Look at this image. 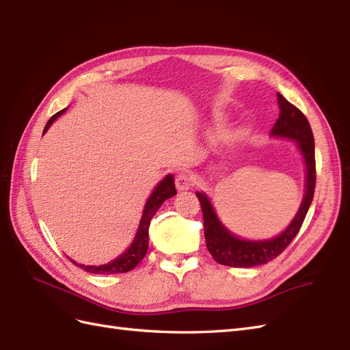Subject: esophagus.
Instances as JSON below:
<instances>
[{
    "label": "esophagus",
    "instance_id": "1",
    "mask_svg": "<svg viewBox=\"0 0 350 350\" xmlns=\"http://www.w3.org/2000/svg\"><path fill=\"white\" fill-rule=\"evenodd\" d=\"M193 186V177L191 174L186 173H180L178 176H176V187L177 191H189Z\"/></svg>",
    "mask_w": 350,
    "mask_h": 350
}]
</instances>
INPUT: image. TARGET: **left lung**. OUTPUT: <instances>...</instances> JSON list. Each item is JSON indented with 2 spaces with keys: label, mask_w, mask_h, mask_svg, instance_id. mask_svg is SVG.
<instances>
[{
  "label": "left lung",
  "mask_w": 350,
  "mask_h": 350,
  "mask_svg": "<svg viewBox=\"0 0 350 350\" xmlns=\"http://www.w3.org/2000/svg\"><path fill=\"white\" fill-rule=\"evenodd\" d=\"M278 107H280V117L275 122L271 135L293 139L301 149L306 164V182H305V196L301 204V208L288 224L286 230L269 241H245L232 234L227 228L219 223V219L214 211L205 193L196 192V196L201 202L204 214V233L205 242L209 254L218 264L227 267H256L267 264L271 259L277 258L284 249L291 245L302 227L304 219L311 202L314 199L315 191V144L314 135L309 126L308 118L301 109L291 104L287 99L277 94Z\"/></svg>",
  "instance_id": "1"
}]
</instances>
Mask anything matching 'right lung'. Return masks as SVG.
I'll use <instances>...</instances> for the list:
<instances>
[{"instance_id":"add662e5","label":"right lung","mask_w":350,"mask_h":350,"mask_svg":"<svg viewBox=\"0 0 350 350\" xmlns=\"http://www.w3.org/2000/svg\"><path fill=\"white\" fill-rule=\"evenodd\" d=\"M66 109H62L57 114H54L51 118L48 120V123L44 129V133L48 131V127L54 123V120L62 116ZM176 192V186H174V178L172 174H168L164 180L159 182V185L154 189L152 195L149 196V199L146 201L144 214L141 218V223H139V228L137 233L133 239L132 245L129 246L127 251L124 254L120 255L118 258H116L114 261L108 262L105 265H82L77 264L73 259H70L75 265L81 267L82 269L88 273L92 274H120V273H127L133 269L139 262L142 261L146 251H148V230H149V224H151V219L154 217V214L158 211V208L161 206V204L165 201V199L174 196Z\"/></svg>"}]
</instances>
